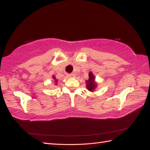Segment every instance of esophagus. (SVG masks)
<instances>
[{"label": "esophagus", "mask_w": 150, "mask_h": 150, "mask_svg": "<svg viewBox=\"0 0 150 150\" xmlns=\"http://www.w3.org/2000/svg\"><path fill=\"white\" fill-rule=\"evenodd\" d=\"M74 76V75L72 74V73H70V74H67V77H73Z\"/></svg>", "instance_id": "esophagus-1"}]
</instances>
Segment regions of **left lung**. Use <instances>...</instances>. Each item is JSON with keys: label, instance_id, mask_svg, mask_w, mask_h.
I'll list each match as a JSON object with an SVG mask.
<instances>
[{"label": "left lung", "instance_id": "obj_1", "mask_svg": "<svg viewBox=\"0 0 150 150\" xmlns=\"http://www.w3.org/2000/svg\"><path fill=\"white\" fill-rule=\"evenodd\" d=\"M86 82V88L89 91H93L97 87V83L95 82V77L91 72L89 73V79Z\"/></svg>", "mask_w": 150, "mask_h": 150}]
</instances>
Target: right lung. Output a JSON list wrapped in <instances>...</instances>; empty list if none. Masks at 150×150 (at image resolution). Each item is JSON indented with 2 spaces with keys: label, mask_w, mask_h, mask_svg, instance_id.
Wrapping results in <instances>:
<instances>
[{
  "label": "right lung",
  "mask_w": 150,
  "mask_h": 150,
  "mask_svg": "<svg viewBox=\"0 0 150 150\" xmlns=\"http://www.w3.org/2000/svg\"><path fill=\"white\" fill-rule=\"evenodd\" d=\"M53 79H54V80H55V83H57V79H55V76H53Z\"/></svg>",
  "instance_id": "1"
}]
</instances>
